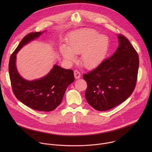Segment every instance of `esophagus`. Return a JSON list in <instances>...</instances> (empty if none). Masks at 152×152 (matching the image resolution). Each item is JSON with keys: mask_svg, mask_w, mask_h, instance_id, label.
<instances>
[{"mask_svg": "<svg viewBox=\"0 0 152 152\" xmlns=\"http://www.w3.org/2000/svg\"><path fill=\"white\" fill-rule=\"evenodd\" d=\"M74 75H75V77L76 79H79L80 77V73L79 72H78L77 70H75L74 72Z\"/></svg>", "mask_w": 152, "mask_h": 152, "instance_id": "obj_1", "label": "esophagus"}]
</instances>
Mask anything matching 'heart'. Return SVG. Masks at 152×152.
I'll use <instances>...</instances> for the list:
<instances>
[{"mask_svg":"<svg viewBox=\"0 0 152 152\" xmlns=\"http://www.w3.org/2000/svg\"><path fill=\"white\" fill-rule=\"evenodd\" d=\"M108 45L109 41L106 36L99 35L93 29L85 28L74 32L69 38L67 46L60 48V53L69 62L75 61V55L80 53L81 64L85 68L91 69L103 61Z\"/></svg>","mask_w":152,"mask_h":152,"instance_id":"b5f03b06","label":"heart"}]
</instances>
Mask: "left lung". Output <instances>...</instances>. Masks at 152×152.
<instances>
[{
    "label": "left lung",
    "mask_w": 152,
    "mask_h": 152,
    "mask_svg": "<svg viewBox=\"0 0 152 152\" xmlns=\"http://www.w3.org/2000/svg\"><path fill=\"white\" fill-rule=\"evenodd\" d=\"M115 52L83 77L87 83L85 96L96 110L107 111L129 97L136 85L139 67L137 52L123 35H117Z\"/></svg>",
    "instance_id": "obj_1"
}]
</instances>
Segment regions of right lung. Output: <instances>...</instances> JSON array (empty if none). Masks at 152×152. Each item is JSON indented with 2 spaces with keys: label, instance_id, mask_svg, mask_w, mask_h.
Instances as JSON below:
<instances>
[{
  "label": "right lung",
  "instance_id": "right-lung-1",
  "mask_svg": "<svg viewBox=\"0 0 152 152\" xmlns=\"http://www.w3.org/2000/svg\"><path fill=\"white\" fill-rule=\"evenodd\" d=\"M45 32H32L22 39L10 57L9 74L13 93L18 100L33 110L49 112L59 105L68 86L75 80L73 71L55 64L45 76L28 80L20 76L16 66L18 51Z\"/></svg>",
  "mask_w": 152,
  "mask_h": 152
}]
</instances>
